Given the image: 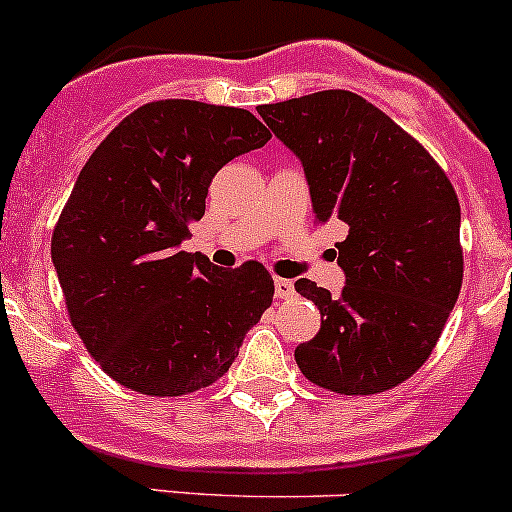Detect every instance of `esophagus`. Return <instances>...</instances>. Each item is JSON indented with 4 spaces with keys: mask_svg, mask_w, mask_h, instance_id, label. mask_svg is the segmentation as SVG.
Masks as SVG:
<instances>
[{
    "mask_svg": "<svg viewBox=\"0 0 512 512\" xmlns=\"http://www.w3.org/2000/svg\"><path fill=\"white\" fill-rule=\"evenodd\" d=\"M273 286H276V298H293V293H295V288H293V281H286V278H276V283H273Z\"/></svg>",
    "mask_w": 512,
    "mask_h": 512,
    "instance_id": "esophagus-1",
    "label": "esophagus"
}]
</instances>
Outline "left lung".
<instances>
[{
    "mask_svg": "<svg viewBox=\"0 0 512 512\" xmlns=\"http://www.w3.org/2000/svg\"><path fill=\"white\" fill-rule=\"evenodd\" d=\"M303 162L315 221L347 224L345 288L308 278L320 333L295 347L300 372L337 394H377L429 360L463 281L461 207L446 172L389 115L350 91L258 105Z\"/></svg>",
    "mask_w": 512,
    "mask_h": 512,
    "instance_id": "left-lung-1",
    "label": "left lung"
}]
</instances>
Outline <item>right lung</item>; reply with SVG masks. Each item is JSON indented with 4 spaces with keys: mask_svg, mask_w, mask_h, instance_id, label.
Returning <instances> with one entry per match:
<instances>
[{
    "mask_svg": "<svg viewBox=\"0 0 512 512\" xmlns=\"http://www.w3.org/2000/svg\"><path fill=\"white\" fill-rule=\"evenodd\" d=\"M271 133L249 110L155 100L96 147L51 236L68 318L123 387L182 397L231 367L273 300L261 263L179 251L226 162Z\"/></svg>",
    "mask_w": 512,
    "mask_h": 512,
    "instance_id": "add662e5",
    "label": "right lung"
}]
</instances>
